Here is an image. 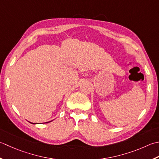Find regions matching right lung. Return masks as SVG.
<instances>
[{
	"mask_svg": "<svg viewBox=\"0 0 159 159\" xmlns=\"http://www.w3.org/2000/svg\"><path fill=\"white\" fill-rule=\"evenodd\" d=\"M51 121H48V122H45V123H48V122H51ZM31 123V122H30ZM31 124H34V123H31Z\"/></svg>",
	"mask_w": 159,
	"mask_h": 159,
	"instance_id": "obj_1",
	"label": "right lung"
}]
</instances>
